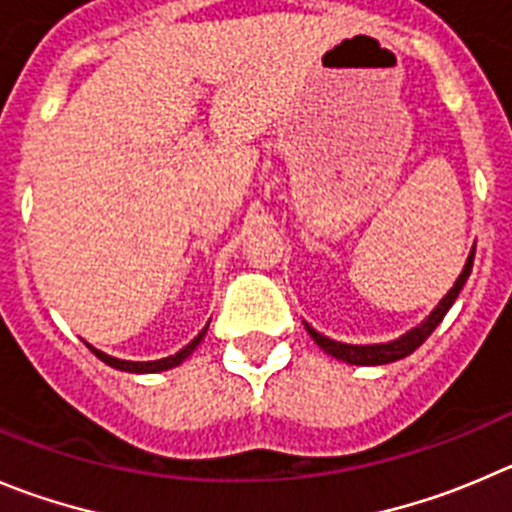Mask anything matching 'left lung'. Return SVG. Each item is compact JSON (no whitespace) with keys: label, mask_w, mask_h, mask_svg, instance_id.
Returning a JSON list of instances; mask_svg holds the SVG:
<instances>
[{"label":"left lung","mask_w":512,"mask_h":512,"mask_svg":"<svg viewBox=\"0 0 512 512\" xmlns=\"http://www.w3.org/2000/svg\"><path fill=\"white\" fill-rule=\"evenodd\" d=\"M472 260H475V247H472L470 257H467L465 267H462V272H460V278L455 280V285L450 288V293L439 300L437 308H434L417 328L407 331L404 336L394 338V341L374 343V346H353V343H341V341H333V338L323 336V333H318L315 328H310L308 323H305V331L310 333V338H313V341L318 343V346H321L328 356L338 358V361H346V364L381 366V364H391V361H399V358H404V356H409V353L417 351V348L422 346L429 336H432L434 328L442 323V318L447 315V310L452 308V303H455L457 295H460L462 285H465L467 278H470Z\"/></svg>","instance_id":"left-lung-1"}]
</instances>
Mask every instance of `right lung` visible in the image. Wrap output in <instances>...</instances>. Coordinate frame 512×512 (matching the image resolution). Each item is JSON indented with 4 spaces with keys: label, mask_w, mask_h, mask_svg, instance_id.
Returning <instances> with one entry per match:
<instances>
[{
    "label": "right lung",
    "mask_w": 512,
    "mask_h": 512,
    "mask_svg": "<svg viewBox=\"0 0 512 512\" xmlns=\"http://www.w3.org/2000/svg\"><path fill=\"white\" fill-rule=\"evenodd\" d=\"M207 328H209V326H204L202 333H199V336L194 338V341H191L189 346L181 348L179 353H174V356L159 358V361H121V358H113V356H108V353L98 351V348H93V346H90V343H85V346H88L90 351H93L95 356H98L100 361H103V364L113 366V369H118V371H128V374H156V371L174 369V366H179L181 361H184V358H189L191 351H194V348L199 346V341H202V338H204V333H207Z\"/></svg>",
    "instance_id": "obj_1"
}]
</instances>
